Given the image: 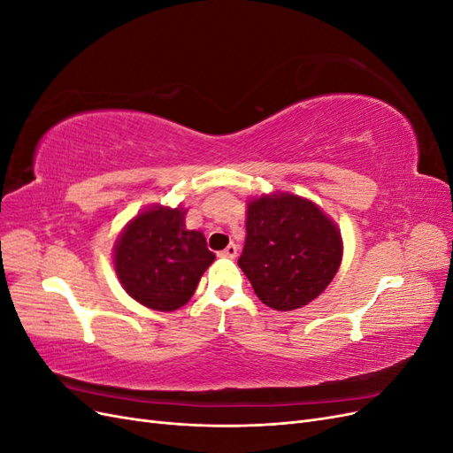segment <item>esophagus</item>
I'll use <instances>...</instances> for the list:
<instances>
[{
    "label": "esophagus",
    "mask_w": 453,
    "mask_h": 453,
    "mask_svg": "<svg viewBox=\"0 0 453 453\" xmlns=\"http://www.w3.org/2000/svg\"><path fill=\"white\" fill-rule=\"evenodd\" d=\"M236 255H238V245L236 243H228L226 250L219 253V257H225V258H236Z\"/></svg>",
    "instance_id": "1"
}]
</instances>
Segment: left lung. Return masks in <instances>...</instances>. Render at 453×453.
Instances as JSON below:
<instances>
[{
    "label": "left lung",
    "mask_w": 453,
    "mask_h": 453,
    "mask_svg": "<svg viewBox=\"0 0 453 453\" xmlns=\"http://www.w3.org/2000/svg\"><path fill=\"white\" fill-rule=\"evenodd\" d=\"M245 245L238 265L263 304L291 311L310 304L344 257L334 219L310 198L283 190L248 200Z\"/></svg>",
    "instance_id": "8db88e82"
}]
</instances>
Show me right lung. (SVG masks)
<instances>
[{
  "label": "right lung",
  "instance_id": "1",
  "mask_svg": "<svg viewBox=\"0 0 453 453\" xmlns=\"http://www.w3.org/2000/svg\"><path fill=\"white\" fill-rule=\"evenodd\" d=\"M185 215L181 203L149 205L130 219L113 245L122 289L145 308L173 311L185 306L215 260L202 232L187 228Z\"/></svg>",
  "mask_w": 453,
  "mask_h": 453
}]
</instances>
